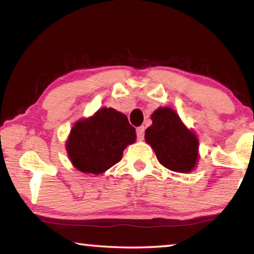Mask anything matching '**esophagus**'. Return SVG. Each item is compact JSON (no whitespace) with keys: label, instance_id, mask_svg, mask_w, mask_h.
<instances>
[{"label":"esophagus","instance_id":"obj_1","mask_svg":"<svg viewBox=\"0 0 254 254\" xmlns=\"http://www.w3.org/2000/svg\"><path fill=\"white\" fill-rule=\"evenodd\" d=\"M136 135H137V140H143L144 137V127H140L136 128Z\"/></svg>","mask_w":254,"mask_h":254}]
</instances>
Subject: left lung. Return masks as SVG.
I'll return each instance as SVG.
<instances>
[{
	"label": "left lung",
	"mask_w": 254,
	"mask_h": 254,
	"mask_svg": "<svg viewBox=\"0 0 254 254\" xmlns=\"http://www.w3.org/2000/svg\"><path fill=\"white\" fill-rule=\"evenodd\" d=\"M152 126L145 130L150 144L163 167L175 173L188 174L198 162L199 141L170 107H158L151 114Z\"/></svg>",
	"instance_id": "obj_1"
}]
</instances>
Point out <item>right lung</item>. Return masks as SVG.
Wrapping results in <instances>:
<instances>
[{"instance_id": "obj_1", "label": "right lung", "mask_w": 254, "mask_h": 254, "mask_svg": "<svg viewBox=\"0 0 254 254\" xmlns=\"http://www.w3.org/2000/svg\"><path fill=\"white\" fill-rule=\"evenodd\" d=\"M135 139V128L127 115L112 107H102L72 126L66 151L77 170L101 175L121 160L124 149Z\"/></svg>"}]
</instances>
